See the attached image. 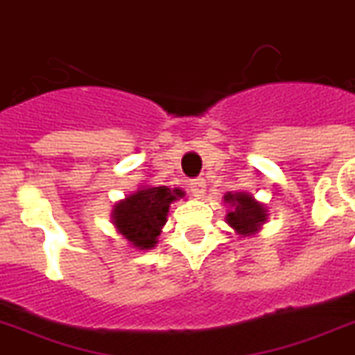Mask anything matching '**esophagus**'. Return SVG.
Listing matches in <instances>:
<instances>
[{
  "instance_id": "obj_1",
  "label": "esophagus",
  "mask_w": 355,
  "mask_h": 355,
  "mask_svg": "<svg viewBox=\"0 0 355 355\" xmlns=\"http://www.w3.org/2000/svg\"><path fill=\"white\" fill-rule=\"evenodd\" d=\"M189 191H191L192 196H203V192H205V180H202V178H198V180H192L191 183H189Z\"/></svg>"
}]
</instances>
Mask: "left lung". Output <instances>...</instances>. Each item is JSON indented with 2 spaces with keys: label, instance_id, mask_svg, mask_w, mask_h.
I'll return each mask as SVG.
<instances>
[{
  "label": "left lung",
  "instance_id": "1",
  "mask_svg": "<svg viewBox=\"0 0 355 355\" xmlns=\"http://www.w3.org/2000/svg\"><path fill=\"white\" fill-rule=\"evenodd\" d=\"M224 202L232 207L226 215V222L235 230V233L248 237L261 230L266 222V209L248 192H227Z\"/></svg>",
  "mask_w": 355,
  "mask_h": 355
}]
</instances>
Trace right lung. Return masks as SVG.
I'll use <instances>...</instances> for the list:
<instances>
[{"label":"right lung","mask_w":355,"mask_h":355,"mask_svg":"<svg viewBox=\"0 0 355 355\" xmlns=\"http://www.w3.org/2000/svg\"><path fill=\"white\" fill-rule=\"evenodd\" d=\"M185 196L181 189L140 187L112 209V224L131 246L152 250L166 222L170 203Z\"/></svg>","instance_id":"1"}]
</instances>
